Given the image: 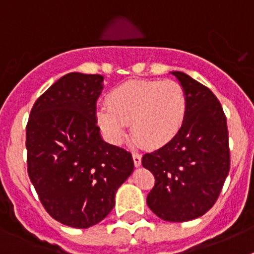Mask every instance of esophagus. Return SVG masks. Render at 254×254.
Masks as SVG:
<instances>
[{
    "mask_svg": "<svg viewBox=\"0 0 254 254\" xmlns=\"http://www.w3.org/2000/svg\"><path fill=\"white\" fill-rule=\"evenodd\" d=\"M132 158H133L134 167H136V168L140 167V165H141V159H142L141 154H137V152H133V154H132Z\"/></svg>",
    "mask_w": 254,
    "mask_h": 254,
    "instance_id": "obj_1",
    "label": "esophagus"
}]
</instances>
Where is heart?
<instances>
[{"label": "heart", "mask_w": 254, "mask_h": 254, "mask_svg": "<svg viewBox=\"0 0 254 254\" xmlns=\"http://www.w3.org/2000/svg\"><path fill=\"white\" fill-rule=\"evenodd\" d=\"M188 99L179 82L131 80L114 87L107 105L96 108V125L111 143L120 145L131 123L134 138L149 149H160L185 126Z\"/></svg>", "instance_id": "1"}]
</instances>
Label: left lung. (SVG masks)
Here are the masks:
<instances>
[{
  "label": "left lung",
  "mask_w": 254,
  "mask_h": 254,
  "mask_svg": "<svg viewBox=\"0 0 254 254\" xmlns=\"http://www.w3.org/2000/svg\"><path fill=\"white\" fill-rule=\"evenodd\" d=\"M173 75L185 89V126L165 146L142 156L155 177L147 206L156 216L183 223L202 216L217 201L230 169L228 126L214 93L187 73Z\"/></svg>",
  "instance_id": "8db88e82"
}]
</instances>
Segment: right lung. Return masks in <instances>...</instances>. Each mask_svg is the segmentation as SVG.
I'll return each mask as SVG.
<instances>
[{
    "label": "right lung",
    "mask_w": 254,
    "mask_h": 254,
    "mask_svg": "<svg viewBox=\"0 0 254 254\" xmlns=\"http://www.w3.org/2000/svg\"><path fill=\"white\" fill-rule=\"evenodd\" d=\"M102 75L71 72L33 105L26 125L28 174L49 215L86 229L116 205L117 190L133 172L131 152L105 142L96 125Z\"/></svg>",
    "instance_id": "right-lung-1"
}]
</instances>
